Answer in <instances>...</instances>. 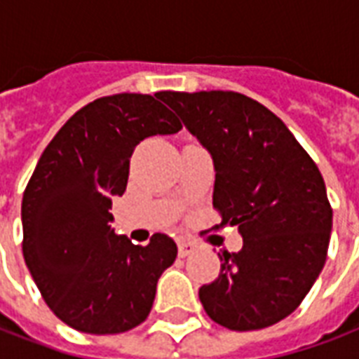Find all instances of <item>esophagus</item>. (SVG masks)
<instances>
[{"label":"esophagus","instance_id":"esophagus-1","mask_svg":"<svg viewBox=\"0 0 359 359\" xmlns=\"http://www.w3.org/2000/svg\"><path fill=\"white\" fill-rule=\"evenodd\" d=\"M177 249H180V257L185 258V257H189V255H193V252L196 251V245H194V243H191V241H187V240H180V241H177Z\"/></svg>","mask_w":359,"mask_h":359}]
</instances>
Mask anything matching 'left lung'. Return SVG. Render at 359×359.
<instances>
[{"mask_svg":"<svg viewBox=\"0 0 359 359\" xmlns=\"http://www.w3.org/2000/svg\"><path fill=\"white\" fill-rule=\"evenodd\" d=\"M166 104L213 159L219 226H236L238 252L198 290L211 320L262 330L298 309L326 262L332 205L318 166L273 112L236 91H166ZM217 226V229H219Z\"/></svg>","mask_w":359,"mask_h":359,"instance_id":"left-lung-1","label":"left lung"}]
</instances>
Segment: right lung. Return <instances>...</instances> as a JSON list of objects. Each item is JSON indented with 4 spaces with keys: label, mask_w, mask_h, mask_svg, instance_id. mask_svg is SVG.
<instances>
[{
    "label": "right lung",
    "mask_w": 359,
    "mask_h": 359,
    "mask_svg": "<svg viewBox=\"0 0 359 359\" xmlns=\"http://www.w3.org/2000/svg\"><path fill=\"white\" fill-rule=\"evenodd\" d=\"M180 129L151 95L118 93L80 108L41 155L22 198V251L44 302L67 326L108 335L148 318L177 247L166 234L135 245L114 232L110 210L127 189L136 144Z\"/></svg>",
    "instance_id": "add662e5"
}]
</instances>
